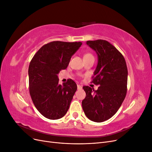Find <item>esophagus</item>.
<instances>
[{"label": "esophagus", "instance_id": "obj_1", "mask_svg": "<svg viewBox=\"0 0 152 152\" xmlns=\"http://www.w3.org/2000/svg\"><path fill=\"white\" fill-rule=\"evenodd\" d=\"M77 89L79 90H80L82 89V87L80 85H77Z\"/></svg>", "mask_w": 152, "mask_h": 152}]
</instances>
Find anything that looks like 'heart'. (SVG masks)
Masks as SVG:
<instances>
[{"label":"heart","instance_id":"heart-1","mask_svg":"<svg viewBox=\"0 0 152 152\" xmlns=\"http://www.w3.org/2000/svg\"><path fill=\"white\" fill-rule=\"evenodd\" d=\"M93 56V55H92L91 54H90V53H87V54H86L85 56H84V57H86V56Z\"/></svg>","mask_w":152,"mask_h":152}]
</instances>
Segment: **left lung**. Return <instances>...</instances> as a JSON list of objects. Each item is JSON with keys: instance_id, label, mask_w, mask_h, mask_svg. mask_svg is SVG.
<instances>
[{"instance_id": "obj_1", "label": "left lung", "mask_w": 152, "mask_h": 152, "mask_svg": "<svg viewBox=\"0 0 152 152\" xmlns=\"http://www.w3.org/2000/svg\"><path fill=\"white\" fill-rule=\"evenodd\" d=\"M86 44L98 55L93 82L99 86L97 91L83 87L86 96L82 106L91 121L102 122L116 113L126 98L127 68L122 54L108 41L89 40Z\"/></svg>"}]
</instances>
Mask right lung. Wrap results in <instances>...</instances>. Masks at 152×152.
I'll use <instances>...</instances> for the list:
<instances>
[{"instance_id": "1", "label": "right lung", "mask_w": 152, "mask_h": 152, "mask_svg": "<svg viewBox=\"0 0 152 152\" xmlns=\"http://www.w3.org/2000/svg\"><path fill=\"white\" fill-rule=\"evenodd\" d=\"M81 42L53 41L41 48L30 63L29 90L35 107L45 118H62L70 107L77 86L72 79L59 84L58 75L65 70Z\"/></svg>"}]
</instances>
